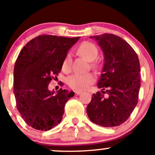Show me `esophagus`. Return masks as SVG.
<instances>
[{
    "instance_id": "1",
    "label": "esophagus",
    "mask_w": 155,
    "mask_h": 155,
    "mask_svg": "<svg viewBox=\"0 0 155 155\" xmlns=\"http://www.w3.org/2000/svg\"><path fill=\"white\" fill-rule=\"evenodd\" d=\"M75 94L76 95H81V91H76Z\"/></svg>"
}]
</instances>
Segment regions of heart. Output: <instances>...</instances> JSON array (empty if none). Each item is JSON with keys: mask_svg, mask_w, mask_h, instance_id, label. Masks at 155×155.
Masks as SVG:
<instances>
[{"mask_svg": "<svg viewBox=\"0 0 155 155\" xmlns=\"http://www.w3.org/2000/svg\"><path fill=\"white\" fill-rule=\"evenodd\" d=\"M78 52L88 61H93L97 58L98 49L94 44L90 41H84L78 47ZM71 55L67 54L64 58L62 68L64 71H69L71 65ZM91 66L94 68L97 67L96 63H92ZM95 81L93 74H74L70 76L67 79V83L71 88L76 90H84L88 88Z\"/></svg>", "mask_w": 155, "mask_h": 155, "instance_id": "b5f03b06", "label": "heart"}]
</instances>
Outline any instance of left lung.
Wrapping results in <instances>:
<instances>
[{"instance_id":"1","label":"left lung","mask_w":155,"mask_h":155,"mask_svg":"<svg viewBox=\"0 0 155 155\" xmlns=\"http://www.w3.org/2000/svg\"><path fill=\"white\" fill-rule=\"evenodd\" d=\"M90 38H95L100 45L105 62L97 85L103 91L92 95L87 113L93 123L116 127L129 118L138 104L139 60L132 47L118 35L104 33Z\"/></svg>"}]
</instances>
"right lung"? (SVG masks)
<instances>
[{
  "instance_id": "add662e5",
  "label": "right lung",
  "mask_w": 155,
  "mask_h": 155,
  "mask_svg": "<svg viewBox=\"0 0 155 155\" xmlns=\"http://www.w3.org/2000/svg\"><path fill=\"white\" fill-rule=\"evenodd\" d=\"M79 39L41 35L26 44L19 54L14 70L16 105L33 128L47 131L61 122L65 105L74 92L60 89L55 95L48 85L58 76L67 51Z\"/></svg>"
}]
</instances>
